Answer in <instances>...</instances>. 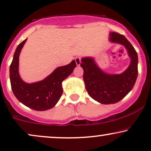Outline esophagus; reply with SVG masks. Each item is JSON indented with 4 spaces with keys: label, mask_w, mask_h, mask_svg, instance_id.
<instances>
[{
    "label": "esophagus",
    "mask_w": 151,
    "mask_h": 151,
    "mask_svg": "<svg viewBox=\"0 0 151 151\" xmlns=\"http://www.w3.org/2000/svg\"><path fill=\"white\" fill-rule=\"evenodd\" d=\"M75 62H76V64H77V65H80V64H81V57H77V58H75Z\"/></svg>",
    "instance_id": "esophagus-1"
}]
</instances>
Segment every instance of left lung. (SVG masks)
Segmentation results:
<instances>
[{
    "mask_svg": "<svg viewBox=\"0 0 151 151\" xmlns=\"http://www.w3.org/2000/svg\"><path fill=\"white\" fill-rule=\"evenodd\" d=\"M109 40L124 45L131 58L128 68L121 74H107L102 72L93 58L81 59L86 89L91 98L104 104L119 102L132 89L138 74L137 51L125 37L116 32L110 33Z\"/></svg>",
    "mask_w": 151,
    "mask_h": 151,
    "instance_id": "left-lung-1",
    "label": "left lung"
}]
</instances>
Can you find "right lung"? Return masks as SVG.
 <instances>
[{
    "label": "right lung",
    "mask_w": 151,
    "mask_h": 151,
    "mask_svg": "<svg viewBox=\"0 0 151 151\" xmlns=\"http://www.w3.org/2000/svg\"><path fill=\"white\" fill-rule=\"evenodd\" d=\"M26 40L18 45L9 68V78L13 93L19 102L35 111H45L53 107L63 93L62 82L70 75L76 66L75 60L59 67L42 81L33 83L23 81L18 72L19 56Z\"/></svg>",
    "instance_id": "right-lung-1"
}]
</instances>
